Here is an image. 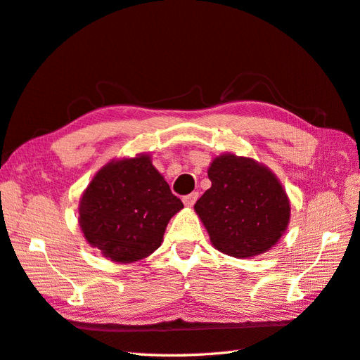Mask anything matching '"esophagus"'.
Segmentation results:
<instances>
[{
    "mask_svg": "<svg viewBox=\"0 0 360 360\" xmlns=\"http://www.w3.org/2000/svg\"><path fill=\"white\" fill-rule=\"evenodd\" d=\"M196 200H198V192H193V193L186 195L184 198H182V201H184L187 207H192V205L196 202Z\"/></svg>",
    "mask_w": 360,
    "mask_h": 360,
    "instance_id": "34e87169",
    "label": "esophagus"
}]
</instances>
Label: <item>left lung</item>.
I'll use <instances>...</instances> for the list:
<instances>
[{
    "instance_id": "1",
    "label": "left lung",
    "mask_w": 360,
    "mask_h": 360,
    "mask_svg": "<svg viewBox=\"0 0 360 360\" xmlns=\"http://www.w3.org/2000/svg\"><path fill=\"white\" fill-rule=\"evenodd\" d=\"M195 210L219 252L249 258L269 250L289 223V200L275 174L254 159L223 155Z\"/></svg>"
}]
</instances>
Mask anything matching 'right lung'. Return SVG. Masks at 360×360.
I'll return each instance as SVG.
<instances>
[{
  "mask_svg": "<svg viewBox=\"0 0 360 360\" xmlns=\"http://www.w3.org/2000/svg\"><path fill=\"white\" fill-rule=\"evenodd\" d=\"M182 207L150 156L141 155L97 172L80 200L79 223L103 257L133 263L160 246L168 221Z\"/></svg>",
  "mask_w": 360,
  "mask_h": 360,
  "instance_id": "obj_1",
  "label": "right lung"
}]
</instances>
